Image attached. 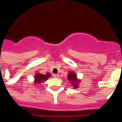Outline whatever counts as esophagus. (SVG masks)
I'll return each instance as SVG.
<instances>
[{"label":"esophagus","mask_w":122,"mask_h":122,"mask_svg":"<svg viewBox=\"0 0 122 122\" xmlns=\"http://www.w3.org/2000/svg\"><path fill=\"white\" fill-rule=\"evenodd\" d=\"M59 75L57 74H53V77H56V78H58V77H59Z\"/></svg>","instance_id":"obj_1"}]
</instances>
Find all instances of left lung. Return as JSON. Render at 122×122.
Returning <instances> with one entry per match:
<instances>
[{
	"instance_id": "1",
	"label": "left lung",
	"mask_w": 122,
	"mask_h": 122,
	"mask_svg": "<svg viewBox=\"0 0 122 122\" xmlns=\"http://www.w3.org/2000/svg\"><path fill=\"white\" fill-rule=\"evenodd\" d=\"M68 79L69 80V82H70V84H71V86H74V88H77L78 84L77 83L79 82L80 81H79L77 79V76L76 74H75V73H74L73 71H71L69 73V74H68L67 76Z\"/></svg>"
}]
</instances>
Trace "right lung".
Instances as JSON below:
<instances>
[{
  "label": "right lung",
  "mask_w": 122,
  "mask_h": 122,
  "mask_svg": "<svg viewBox=\"0 0 122 122\" xmlns=\"http://www.w3.org/2000/svg\"><path fill=\"white\" fill-rule=\"evenodd\" d=\"M51 74L49 73H46V74H40V73H36L35 76V82L34 83L37 84H40L42 82L46 81L48 80L49 77H50Z\"/></svg>",
  "instance_id": "obj_1"
}]
</instances>
